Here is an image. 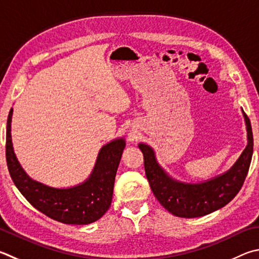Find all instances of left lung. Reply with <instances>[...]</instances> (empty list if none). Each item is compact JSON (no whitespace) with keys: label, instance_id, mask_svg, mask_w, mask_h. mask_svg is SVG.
Instances as JSON below:
<instances>
[{"label":"left lung","instance_id":"obj_1","mask_svg":"<svg viewBox=\"0 0 259 259\" xmlns=\"http://www.w3.org/2000/svg\"><path fill=\"white\" fill-rule=\"evenodd\" d=\"M248 144L234 163L223 175L200 183H186L171 178L157 163L154 149L146 144L138 147L144 155L145 173L154 196L164 208L179 218H200L229 204L244 182L250 166L253 138L250 120L242 110Z\"/></svg>","mask_w":259,"mask_h":259}]
</instances>
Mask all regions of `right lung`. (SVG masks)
Here are the masks:
<instances>
[{"label": "right lung", "mask_w": 259, "mask_h": 259, "mask_svg": "<svg viewBox=\"0 0 259 259\" xmlns=\"http://www.w3.org/2000/svg\"><path fill=\"white\" fill-rule=\"evenodd\" d=\"M12 113L13 109L9 112L7 122L6 156L12 181L22 196L40 213L61 223L84 225L101 219L112 203L116 170L125 147L124 139L112 140L103 146L86 181L59 189L32 180L23 171L12 147Z\"/></svg>", "instance_id": "1"}]
</instances>
